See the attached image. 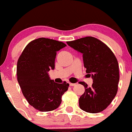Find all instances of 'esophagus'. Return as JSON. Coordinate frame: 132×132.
<instances>
[{"instance_id":"34e87169","label":"esophagus","mask_w":132,"mask_h":132,"mask_svg":"<svg viewBox=\"0 0 132 132\" xmlns=\"http://www.w3.org/2000/svg\"><path fill=\"white\" fill-rule=\"evenodd\" d=\"M69 85H70V87H72V86H75V85H76V84H75V83H69Z\"/></svg>"}]
</instances>
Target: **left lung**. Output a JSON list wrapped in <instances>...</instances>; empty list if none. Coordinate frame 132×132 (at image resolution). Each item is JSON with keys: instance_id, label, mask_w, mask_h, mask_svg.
I'll return each mask as SVG.
<instances>
[{"instance_id": "obj_1", "label": "left lung", "mask_w": 132, "mask_h": 132, "mask_svg": "<svg viewBox=\"0 0 132 132\" xmlns=\"http://www.w3.org/2000/svg\"><path fill=\"white\" fill-rule=\"evenodd\" d=\"M67 44L83 54L86 72L93 79L90 87L80 82L84 86L85 92L79 99V107L89 113L102 112L117 92L119 72L117 58L106 44L92 36L67 42Z\"/></svg>"}]
</instances>
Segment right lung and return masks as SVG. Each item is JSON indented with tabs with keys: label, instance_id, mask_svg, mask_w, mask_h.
I'll return each instance as SVG.
<instances>
[{
	"label": "right lung",
	"instance_id": "obj_1",
	"mask_svg": "<svg viewBox=\"0 0 132 132\" xmlns=\"http://www.w3.org/2000/svg\"><path fill=\"white\" fill-rule=\"evenodd\" d=\"M67 46L53 39L40 38L29 43L17 62L16 75L22 94L30 105L41 112L56 109L69 88L64 81L57 83L48 72L54 69L56 52Z\"/></svg>",
	"mask_w": 132,
	"mask_h": 132
}]
</instances>
